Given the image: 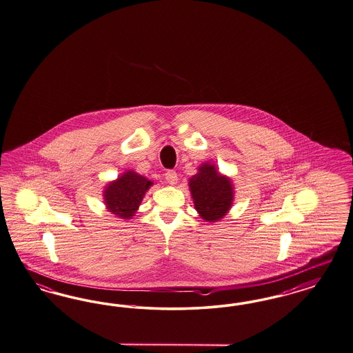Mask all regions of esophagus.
Returning a JSON list of instances; mask_svg holds the SVG:
<instances>
[{"label": "esophagus", "mask_w": 353, "mask_h": 353, "mask_svg": "<svg viewBox=\"0 0 353 353\" xmlns=\"http://www.w3.org/2000/svg\"><path fill=\"white\" fill-rule=\"evenodd\" d=\"M165 180H167V183H170V185L177 183V173H176L174 170H167V172H165Z\"/></svg>", "instance_id": "34e87169"}]
</instances>
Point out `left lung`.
<instances>
[{
    "label": "left lung",
    "instance_id": "8db88e82",
    "mask_svg": "<svg viewBox=\"0 0 353 353\" xmlns=\"http://www.w3.org/2000/svg\"><path fill=\"white\" fill-rule=\"evenodd\" d=\"M195 210L206 221H219L227 215L233 202L231 179L220 174L216 167L203 163L189 180Z\"/></svg>",
    "mask_w": 353,
    "mask_h": 353
}]
</instances>
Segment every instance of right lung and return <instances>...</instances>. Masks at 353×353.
<instances>
[{
  "instance_id": "add662e5",
  "label": "right lung",
  "mask_w": 353,
  "mask_h": 353,
  "mask_svg": "<svg viewBox=\"0 0 353 353\" xmlns=\"http://www.w3.org/2000/svg\"><path fill=\"white\" fill-rule=\"evenodd\" d=\"M151 185L152 181L146 177L126 170L116 181L105 186L104 203L119 218L132 219Z\"/></svg>"
}]
</instances>
